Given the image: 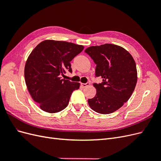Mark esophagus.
Returning a JSON list of instances; mask_svg holds the SVG:
<instances>
[{
  "instance_id": "1",
  "label": "esophagus",
  "mask_w": 161,
  "mask_h": 161,
  "mask_svg": "<svg viewBox=\"0 0 161 161\" xmlns=\"http://www.w3.org/2000/svg\"><path fill=\"white\" fill-rule=\"evenodd\" d=\"M90 85L89 82H86V83H82L81 85L82 87H86L87 86H89Z\"/></svg>"
}]
</instances>
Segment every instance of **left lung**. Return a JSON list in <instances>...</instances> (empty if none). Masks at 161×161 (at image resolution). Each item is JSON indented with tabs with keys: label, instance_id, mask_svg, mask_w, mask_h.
<instances>
[{
	"label": "left lung",
	"instance_id": "8db88e82",
	"mask_svg": "<svg viewBox=\"0 0 161 161\" xmlns=\"http://www.w3.org/2000/svg\"><path fill=\"white\" fill-rule=\"evenodd\" d=\"M96 64L95 75L103 79L94 83L97 93L88 99L90 108L97 113L109 114L122 107L134 91L137 82L136 62L124 47L105 43L85 50Z\"/></svg>",
	"mask_w": 161,
	"mask_h": 161
}]
</instances>
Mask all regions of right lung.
Segmentation results:
<instances>
[{
	"instance_id": "1",
	"label": "right lung",
	"mask_w": 161,
	"mask_h": 161,
	"mask_svg": "<svg viewBox=\"0 0 161 161\" xmlns=\"http://www.w3.org/2000/svg\"><path fill=\"white\" fill-rule=\"evenodd\" d=\"M84 49L75 43L47 40L34 48L25 66V80L30 93L40 108L57 113L69 105L72 92L79 82L62 79L66 71L72 72L70 61Z\"/></svg>"
}]
</instances>
